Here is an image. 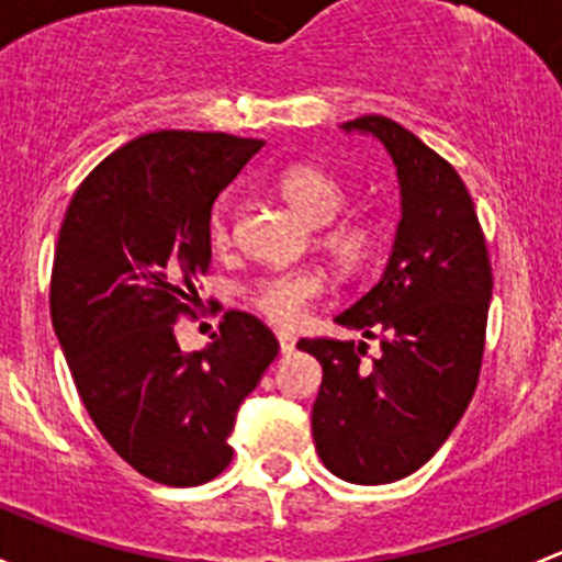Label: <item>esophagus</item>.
<instances>
[{
  "label": "esophagus",
  "instance_id": "esophagus-1",
  "mask_svg": "<svg viewBox=\"0 0 562 562\" xmlns=\"http://www.w3.org/2000/svg\"><path fill=\"white\" fill-rule=\"evenodd\" d=\"M277 339H280L282 356H291V352L296 350V336L288 334V330H277Z\"/></svg>",
  "mask_w": 562,
  "mask_h": 562
}]
</instances>
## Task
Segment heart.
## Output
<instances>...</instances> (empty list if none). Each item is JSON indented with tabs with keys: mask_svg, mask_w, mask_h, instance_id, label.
Here are the masks:
<instances>
[{
	"mask_svg": "<svg viewBox=\"0 0 562 562\" xmlns=\"http://www.w3.org/2000/svg\"><path fill=\"white\" fill-rule=\"evenodd\" d=\"M277 193L310 226H317L315 245L339 274L356 277L380 250V226L369 215H339L347 204V188L339 177L315 164H296L277 177ZM210 245L228 252L234 245L226 212L210 217ZM326 293V280L315 269L266 274L247 288V301L274 326H293Z\"/></svg>",
	"mask_w": 562,
	"mask_h": 562,
	"instance_id": "heart-1",
	"label": "heart"
}]
</instances>
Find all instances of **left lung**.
Returning a JSON list of instances; mask_svg holds the SVG:
<instances>
[{"mask_svg":"<svg viewBox=\"0 0 562 562\" xmlns=\"http://www.w3.org/2000/svg\"><path fill=\"white\" fill-rule=\"evenodd\" d=\"M345 128L382 139L398 169L401 210L382 280L336 315V323L380 341L328 336L299 350L323 366L312 406L315 450L330 474L387 484L434 458L463 417L484 358L493 266L474 202L452 164L404 126L363 115Z\"/></svg>","mask_w":562,"mask_h":562,"instance_id":"1","label":"left lung"}]
</instances>
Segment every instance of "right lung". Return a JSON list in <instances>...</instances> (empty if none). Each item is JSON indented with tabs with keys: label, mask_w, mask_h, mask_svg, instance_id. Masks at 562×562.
<instances>
[{
	"label": "right lung",
	"mask_w": 562,
	"mask_h": 562,
	"mask_svg": "<svg viewBox=\"0 0 562 562\" xmlns=\"http://www.w3.org/2000/svg\"><path fill=\"white\" fill-rule=\"evenodd\" d=\"M263 147L223 132H153L80 182L58 232L50 321L104 441L147 480L196 487L232 463L236 409L280 341L228 310L212 345L186 356L175 323L196 317L217 193Z\"/></svg>",
	"instance_id": "add662e5"
}]
</instances>
